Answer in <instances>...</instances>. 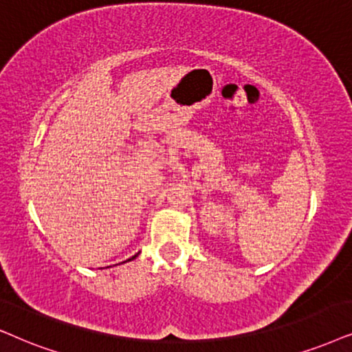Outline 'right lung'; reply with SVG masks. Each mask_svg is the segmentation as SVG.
<instances>
[{
	"mask_svg": "<svg viewBox=\"0 0 352 352\" xmlns=\"http://www.w3.org/2000/svg\"><path fill=\"white\" fill-rule=\"evenodd\" d=\"M138 256V253H136V255L135 256H133V258H130V260H135V258ZM130 260H126V261H130ZM123 263H124V261H123Z\"/></svg>",
	"mask_w": 352,
	"mask_h": 352,
	"instance_id": "obj_1",
	"label": "right lung"
}]
</instances>
